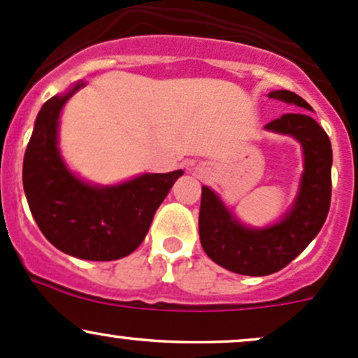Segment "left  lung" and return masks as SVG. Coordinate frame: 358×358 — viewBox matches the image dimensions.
<instances>
[{
    "label": "left lung",
    "instance_id": "8db88e82",
    "mask_svg": "<svg viewBox=\"0 0 358 358\" xmlns=\"http://www.w3.org/2000/svg\"><path fill=\"white\" fill-rule=\"evenodd\" d=\"M299 109L313 110L302 97L288 90L268 94ZM264 129L290 134L302 145L303 174L292 208L278 224L264 229L242 225L210 187H201L199 241L211 261L225 270L248 276L280 271L294 261L324 225L331 203V141L307 113L283 114Z\"/></svg>",
    "mask_w": 358,
    "mask_h": 358
}]
</instances>
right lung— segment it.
<instances>
[{
  "instance_id": "obj_1",
  "label": "right lung",
  "mask_w": 358,
  "mask_h": 358,
  "mask_svg": "<svg viewBox=\"0 0 358 358\" xmlns=\"http://www.w3.org/2000/svg\"><path fill=\"white\" fill-rule=\"evenodd\" d=\"M83 87L42 106L24 157V189L41 232L66 255L113 261L131 255L147 236L157 208L182 171L143 174L117 186H92L68 171L57 148V119Z\"/></svg>"
}]
</instances>
